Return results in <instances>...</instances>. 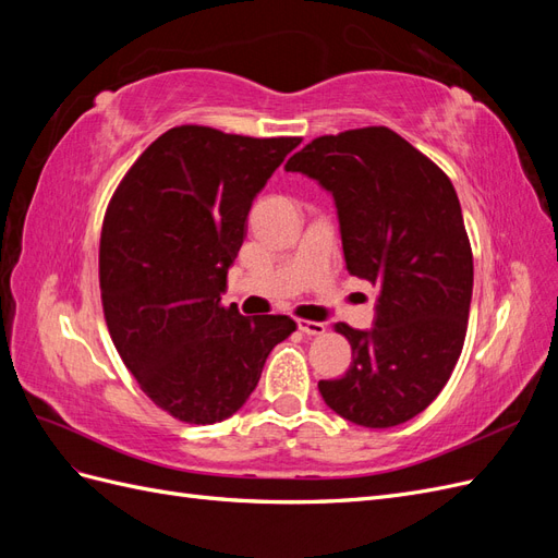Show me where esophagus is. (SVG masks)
Returning a JSON list of instances; mask_svg holds the SVG:
<instances>
[{"instance_id": "obj_1", "label": "esophagus", "mask_w": 558, "mask_h": 558, "mask_svg": "<svg viewBox=\"0 0 558 558\" xmlns=\"http://www.w3.org/2000/svg\"><path fill=\"white\" fill-rule=\"evenodd\" d=\"M298 328L305 332V335H320L326 332V326L320 324V320H307V318H300L298 320Z\"/></svg>"}]
</instances>
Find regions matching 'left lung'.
I'll return each mask as SVG.
<instances>
[{"instance_id":"left-lung-1","label":"left lung","mask_w":558,"mask_h":558,"mask_svg":"<svg viewBox=\"0 0 558 558\" xmlns=\"http://www.w3.org/2000/svg\"><path fill=\"white\" fill-rule=\"evenodd\" d=\"M332 195L349 275L379 289L369 330L337 324L351 344L340 379H320L328 408L365 428L424 412L461 356L472 251L451 181L388 128L318 137L286 162Z\"/></svg>"}]
</instances>
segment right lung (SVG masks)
Returning <instances> with one entry per match:
<instances>
[{
  "label": "right lung",
  "mask_w": 558,
  "mask_h": 558,
  "mask_svg": "<svg viewBox=\"0 0 558 558\" xmlns=\"http://www.w3.org/2000/svg\"><path fill=\"white\" fill-rule=\"evenodd\" d=\"M298 144L172 128L107 209L99 286L111 340L144 393L185 424L238 412L295 330L289 316H242L221 295L253 199Z\"/></svg>",
  "instance_id": "add662e5"
}]
</instances>
